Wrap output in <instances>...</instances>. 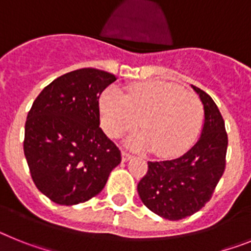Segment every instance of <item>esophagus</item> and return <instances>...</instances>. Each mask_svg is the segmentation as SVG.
<instances>
[{
	"mask_svg": "<svg viewBox=\"0 0 251 251\" xmlns=\"http://www.w3.org/2000/svg\"><path fill=\"white\" fill-rule=\"evenodd\" d=\"M132 154H129L128 152H126V151H122V159H123V162H127L129 161L130 158H132Z\"/></svg>",
	"mask_w": 251,
	"mask_h": 251,
	"instance_id": "1",
	"label": "esophagus"
}]
</instances>
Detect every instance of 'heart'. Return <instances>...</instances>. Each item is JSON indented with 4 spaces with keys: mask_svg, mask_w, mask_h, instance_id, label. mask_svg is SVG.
Returning <instances> with one entry per match:
<instances>
[{
    "mask_svg": "<svg viewBox=\"0 0 251 251\" xmlns=\"http://www.w3.org/2000/svg\"><path fill=\"white\" fill-rule=\"evenodd\" d=\"M99 108L108 136L118 138L141 124L145 132L132 137L129 145L153 148L161 157H174L187 150L202 122L200 99L166 81L130 84L124 95L117 88H108Z\"/></svg>",
    "mask_w": 251,
    "mask_h": 251,
    "instance_id": "heart-1",
    "label": "heart"
}]
</instances>
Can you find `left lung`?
Returning <instances> with one entry per match:
<instances>
[{
    "instance_id": "8db88e82",
    "label": "left lung",
    "mask_w": 251,
    "mask_h": 251,
    "mask_svg": "<svg viewBox=\"0 0 251 251\" xmlns=\"http://www.w3.org/2000/svg\"><path fill=\"white\" fill-rule=\"evenodd\" d=\"M205 121L201 137L190 151L170 161L148 162V171L137 190L151 211L168 220L191 216L210 201L225 171L227 134L220 110L197 86Z\"/></svg>"
}]
</instances>
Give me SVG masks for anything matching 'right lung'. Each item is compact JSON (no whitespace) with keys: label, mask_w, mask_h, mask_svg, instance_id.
Returning <instances> with one entry per match:
<instances>
[{"label":"right lung","mask_w":251,"mask_h":251,"mask_svg":"<svg viewBox=\"0 0 251 251\" xmlns=\"http://www.w3.org/2000/svg\"><path fill=\"white\" fill-rule=\"evenodd\" d=\"M115 80L99 69H77L45 86L31 106L24 152L32 181L52 202L90 200L121 163V151L99 127V97Z\"/></svg>","instance_id":"1"}]
</instances>
